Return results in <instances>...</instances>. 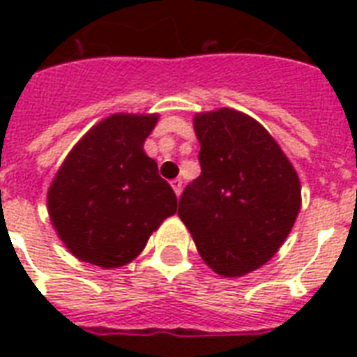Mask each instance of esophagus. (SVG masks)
<instances>
[{
	"instance_id": "esophagus-1",
	"label": "esophagus",
	"mask_w": 357,
	"mask_h": 357,
	"mask_svg": "<svg viewBox=\"0 0 357 357\" xmlns=\"http://www.w3.org/2000/svg\"><path fill=\"white\" fill-rule=\"evenodd\" d=\"M172 189H174V192H176V196H179L181 195V179H174L172 181Z\"/></svg>"
}]
</instances>
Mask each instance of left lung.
<instances>
[{
  "label": "left lung",
  "instance_id": "left-lung-1",
  "mask_svg": "<svg viewBox=\"0 0 357 357\" xmlns=\"http://www.w3.org/2000/svg\"><path fill=\"white\" fill-rule=\"evenodd\" d=\"M195 133L202 174L183 190L178 215L209 268L244 276L291 234L302 206L298 174L272 135L241 111L198 113Z\"/></svg>",
  "mask_w": 357,
  "mask_h": 357
}]
</instances>
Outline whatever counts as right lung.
Wrapping results in <instances>:
<instances>
[{
  "label": "right lung",
  "instance_id": "add662e5",
  "mask_svg": "<svg viewBox=\"0 0 357 357\" xmlns=\"http://www.w3.org/2000/svg\"><path fill=\"white\" fill-rule=\"evenodd\" d=\"M159 114H111L70 150L47 189V213L64 246L102 268L128 265L178 209L172 187L146 155Z\"/></svg>",
  "mask_w": 357,
  "mask_h": 357
}]
</instances>
